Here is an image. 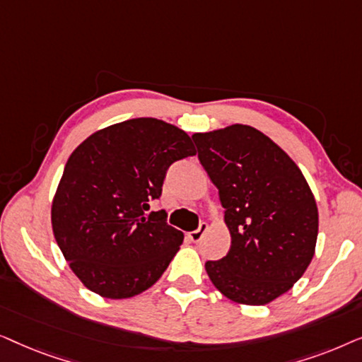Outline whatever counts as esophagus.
<instances>
[{
  "instance_id": "obj_1",
  "label": "esophagus",
  "mask_w": 362,
  "mask_h": 362,
  "mask_svg": "<svg viewBox=\"0 0 362 362\" xmlns=\"http://www.w3.org/2000/svg\"><path fill=\"white\" fill-rule=\"evenodd\" d=\"M206 232H207V224H206V222H201V226L197 227L196 230L189 232V234H187V237H189L191 242H199L202 237H204Z\"/></svg>"
}]
</instances>
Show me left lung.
Here are the masks:
<instances>
[{"label":"left lung","instance_id":"1","mask_svg":"<svg viewBox=\"0 0 362 362\" xmlns=\"http://www.w3.org/2000/svg\"><path fill=\"white\" fill-rule=\"evenodd\" d=\"M197 158L219 189L230 249L207 260L217 290L235 303L267 305L308 269L318 237V207L303 173L249 125L192 135Z\"/></svg>","mask_w":362,"mask_h":362}]
</instances>
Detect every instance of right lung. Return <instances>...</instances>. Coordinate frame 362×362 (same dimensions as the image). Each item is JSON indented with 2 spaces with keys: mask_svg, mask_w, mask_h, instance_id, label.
I'll list each match as a JSON object with an SVG mask.
<instances>
[{
  "mask_svg": "<svg viewBox=\"0 0 362 362\" xmlns=\"http://www.w3.org/2000/svg\"><path fill=\"white\" fill-rule=\"evenodd\" d=\"M196 155L189 135L156 118L98 130L64 168L51 221L59 249L93 293L122 300L155 285L182 244L166 212L146 214L173 163Z\"/></svg>",
  "mask_w": 362,
  "mask_h": 362,
  "instance_id": "right-lung-1",
  "label": "right lung"
}]
</instances>
